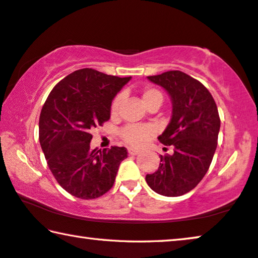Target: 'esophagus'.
I'll use <instances>...</instances> for the list:
<instances>
[{"label": "esophagus", "mask_w": 258, "mask_h": 258, "mask_svg": "<svg viewBox=\"0 0 258 258\" xmlns=\"http://www.w3.org/2000/svg\"><path fill=\"white\" fill-rule=\"evenodd\" d=\"M128 154L130 155H138V154H139V151H138V149L128 148Z\"/></svg>", "instance_id": "1"}]
</instances>
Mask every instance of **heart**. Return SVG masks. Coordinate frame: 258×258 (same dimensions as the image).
Here are the masks:
<instances>
[{"mask_svg":"<svg viewBox=\"0 0 258 258\" xmlns=\"http://www.w3.org/2000/svg\"><path fill=\"white\" fill-rule=\"evenodd\" d=\"M141 98L146 107H151L153 105L161 106L163 103L164 96L163 92L154 87H146L141 91ZM121 103V95H117L111 103V114L116 116L118 113L119 106ZM153 131L147 125H138V124H130L120 130L121 140L132 147H141L142 145L152 137Z\"/></svg>","mask_w":258,"mask_h":258,"instance_id":"b5f03b06","label":"heart"}]
</instances>
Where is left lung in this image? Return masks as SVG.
I'll return each mask as SVG.
<instances>
[{
    "label": "left lung",
    "mask_w": 258,
    "mask_h": 258,
    "mask_svg": "<svg viewBox=\"0 0 258 258\" xmlns=\"http://www.w3.org/2000/svg\"><path fill=\"white\" fill-rule=\"evenodd\" d=\"M148 80L163 87L171 97L170 122L157 139L171 146L174 153L160 155L159 168L146 176V182L156 194L178 197L195 189L209 170L220 117L207 88L185 73L169 71Z\"/></svg>",
    "instance_id": "obj_1"
}]
</instances>
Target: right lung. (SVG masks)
Instances as JSON below:
<instances>
[{"instance_id": "obj_1", "label": "right lung", "mask_w": 258, "mask_h": 258, "mask_svg": "<svg viewBox=\"0 0 258 258\" xmlns=\"http://www.w3.org/2000/svg\"><path fill=\"white\" fill-rule=\"evenodd\" d=\"M130 78L92 68L73 72L49 92L39 118V140L49 170L68 194L95 199L113 186L125 147L91 149L92 128L110 119L111 103Z\"/></svg>"}]
</instances>
